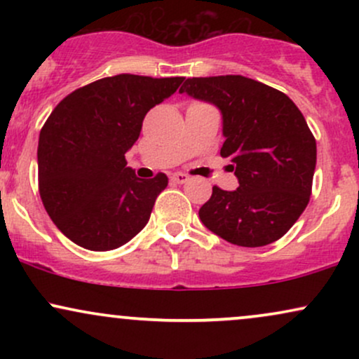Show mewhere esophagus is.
Returning a JSON list of instances; mask_svg holds the SVG:
<instances>
[{
  "instance_id": "obj_1",
  "label": "esophagus",
  "mask_w": 359,
  "mask_h": 359,
  "mask_svg": "<svg viewBox=\"0 0 359 359\" xmlns=\"http://www.w3.org/2000/svg\"><path fill=\"white\" fill-rule=\"evenodd\" d=\"M172 180H174L175 184H185L189 180V175L182 174V172H177V174L172 175Z\"/></svg>"
}]
</instances>
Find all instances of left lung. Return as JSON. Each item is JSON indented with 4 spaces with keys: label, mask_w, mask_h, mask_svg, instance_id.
<instances>
[{
    "label": "left lung",
    "mask_w": 359,
    "mask_h": 359,
    "mask_svg": "<svg viewBox=\"0 0 359 359\" xmlns=\"http://www.w3.org/2000/svg\"><path fill=\"white\" fill-rule=\"evenodd\" d=\"M222 113L221 156L233 162L236 191L214 185L199 209L222 240L257 248L280 240L307 208L317 148L306 118L282 90L250 77H192L180 88Z\"/></svg>",
    "instance_id": "1"
}]
</instances>
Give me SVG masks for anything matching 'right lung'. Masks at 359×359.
Instances as JSON below:
<instances>
[{"mask_svg": "<svg viewBox=\"0 0 359 359\" xmlns=\"http://www.w3.org/2000/svg\"><path fill=\"white\" fill-rule=\"evenodd\" d=\"M184 77L118 74L65 96L39 138V191L45 211L69 240L93 251L119 248L145 228L168 177L138 179L125 154L143 118Z\"/></svg>", "mask_w": 359, "mask_h": 359, "instance_id": "right-lung-1", "label": "right lung"}]
</instances>
